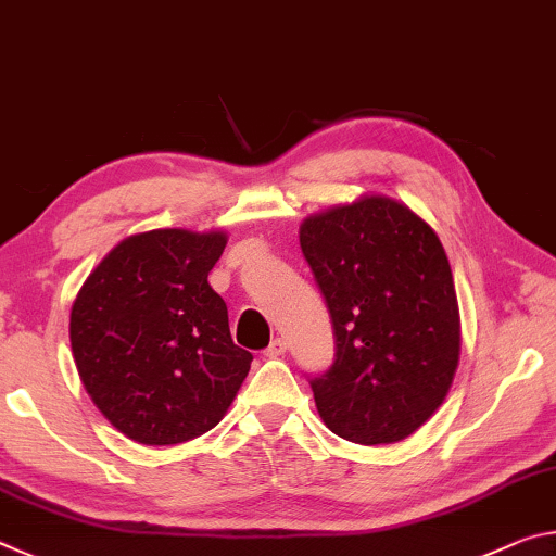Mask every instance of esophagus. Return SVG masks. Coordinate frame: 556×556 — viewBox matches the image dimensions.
Instances as JSON below:
<instances>
[{
    "label": "esophagus",
    "mask_w": 556,
    "mask_h": 556,
    "mask_svg": "<svg viewBox=\"0 0 556 556\" xmlns=\"http://www.w3.org/2000/svg\"><path fill=\"white\" fill-rule=\"evenodd\" d=\"M286 350H288V344H286V340H280V338H276V340H273V342L268 344V350H266V357H270V359H276V357H283V354H286Z\"/></svg>",
    "instance_id": "1"
}]
</instances>
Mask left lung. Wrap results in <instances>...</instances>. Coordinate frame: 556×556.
<instances>
[{
    "label": "left lung",
    "mask_w": 556,
    "mask_h": 556,
    "mask_svg": "<svg viewBox=\"0 0 556 556\" xmlns=\"http://www.w3.org/2000/svg\"><path fill=\"white\" fill-rule=\"evenodd\" d=\"M334 327V364L311 381L327 429L396 443L443 404L460 357V313L443 243L387 194H362L300 224Z\"/></svg>",
    "instance_id": "1"
}]
</instances>
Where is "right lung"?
Masks as SVG:
<instances>
[{"label":"right lung","mask_w":556,"mask_h":556,"mask_svg":"<svg viewBox=\"0 0 556 556\" xmlns=\"http://www.w3.org/2000/svg\"><path fill=\"white\" fill-rule=\"evenodd\" d=\"M222 229H152L123 239L71 307V350L98 412L142 445H175L222 421L251 369L208 270Z\"/></svg>","instance_id":"right-lung-1"}]
</instances>
